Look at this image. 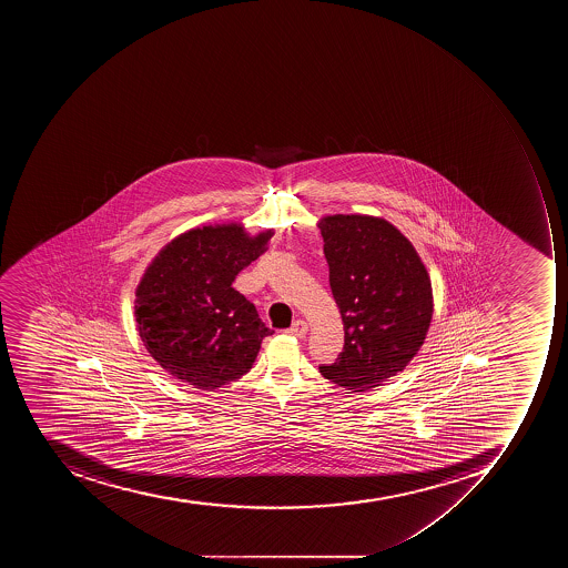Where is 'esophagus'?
Listing matches in <instances>:
<instances>
[{"mask_svg":"<svg viewBox=\"0 0 568 568\" xmlns=\"http://www.w3.org/2000/svg\"><path fill=\"white\" fill-rule=\"evenodd\" d=\"M287 334L295 335V337H305V334H307V323L304 322V320H296L293 325H291V328H287Z\"/></svg>","mask_w":568,"mask_h":568,"instance_id":"34e87169","label":"esophagus"}]
</instances>
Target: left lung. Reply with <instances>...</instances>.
Listing matches in <instances>:
<instances>
[{
	"instance_id": "left-lung-1",
	"label": "left lung",
	"mask_w": 568,
	"mask_h": 568,
	"mask_svg": "<svg viewBox=\"0 0 568 568\" xmlns=\"http://www.w3.org/2000/svg\"><path fill=\"white\" fill-rule=\"evenodd\" d=\"M344 346L322 375L353 393L398 375L425 343L434 314L432 282L407 237L387 220L325 216L317 224Z\"/></svg>"
}]
</instances>
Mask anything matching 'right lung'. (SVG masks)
I'll use <instances>...</instances> for the list:
<instances>
[{
    "label": "right lung",
    "instance_id": "add662e5",
    "mask_svg": "<svg viewBox=\"0 0 568 568\" xmlns=\"http://www.w3.org/2000/svg\"><path fill=\"white\" fill-rule=\"evenodd\" d=\"M272 231L204 225L175 237L136 287V328L151 357L178 381L213 390L245 375L273 334L233 282L257 260Z\"/></svg>",
    "mask_w": 568,
    "mask_h": 568
}]
</instances>
